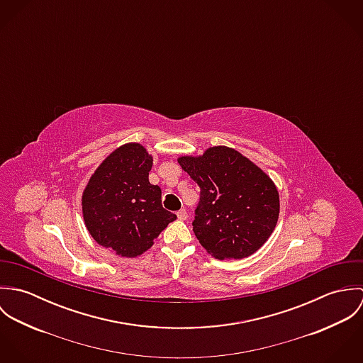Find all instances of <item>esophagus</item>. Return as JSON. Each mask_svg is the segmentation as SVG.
Listing matches in <instances>:
<instances>
[{"label": "esophagus", "mask_w": 363, "mask_h": 363, "mask_svg": "<svg viewBox=\"0 0 363 363\" xmlns=\"http://www.w3.org/2000/svg\"><path fill=\"white\" fill-rule=\"evenodd\" d=\"M177 218H179L180 220H186V219H187V211H186V209H180V211L177 212Z\"/></svg>", "instance_id": "34e87169"}]
</instances>
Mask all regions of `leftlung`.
I'll list each match as a JSON object with an SVG mask.
<instances>
[{
	"instance_id": "8db88e82",
	"label": "left lung",
	"mask_w": 363,
	"mask_h": 363,
	"mask_svg": "<svg viewBox=\"0 0 363 363\" xmlns=\"http://www.w3.org/2000/svg\"><path fill=\"white\" fill-rule=\"evenodd\" d=\"M179 164L200 186L193 230L216 259L256 253L275 229L279 196L274 182L246 156L228 147L203 156H182Z\"/></svg>"
}]
</instances>
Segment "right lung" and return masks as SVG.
Returning a JSON list of instances; mask_svg holds the SVG:
<instances>
[{"label":"right lung","mask_w":363,"mask_h":363,"mask_svg":"<svg viewBox=\"0 0 363 363\" xmlns=\"http://www.w3.org/2000/svg\"><path fill=\"white\" fill-rule=\"evenodd\" d=\"M152 156L125 144L104 159L82 196V213L91 236L121 257L147 252L159 233L176 219L162 207L159 186L150 183Z\"/></svg>","instance_id":"1"}]
</instances>
